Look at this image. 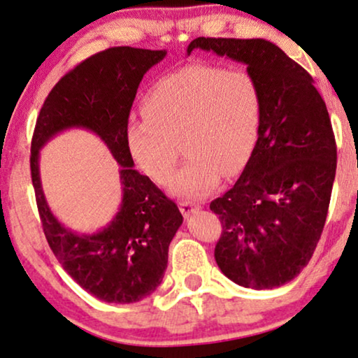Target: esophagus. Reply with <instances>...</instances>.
Instances as JSON below:
<instances>
[{
	"instance_id": "esophagus-1",
	"label": "esophagus",
	"mask_w": 358,
	"mask_h": 358,
	"mask_svg": "<svg viewBox=\"0 0 358 358\" xmlns=\"http://www.w3.org/2000/svg\"><path fill=\"white\" fill-rule=\"evenodd\" d=\"M178 204H180V211L183 213V216H189V214H193L194 211H198V209L201 208V204L189 201V199H183V201H180Z\"/></svg>"
}]
</instances>
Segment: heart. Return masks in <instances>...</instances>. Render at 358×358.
<instances>
[{"instance_id": "heart-1", "label": "heart", "mask_w": 358, "mask_h": 358, "mask_svg": "<svg viewBox=\"0 0 358 358\" xmlns=\"http://www.w3.org/2000/svg\"><path fill=\"white\" fill-rule=\"evenodd\" d=\"M142 113L126 124L131 157L155 182H165L182 142L188 159L166 187L175 196L198 199L216 187L221 173H239L250 160L264 98L249 71L189 65L157 80Z\"/></svg>"}]
</instances>
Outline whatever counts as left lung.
<instances>
[{
	"mask_svg": "<svg viewBox=\"0 0 358 358\" xmlns=\"http://www.w3.org/2000/svg\"><path fill=\"white\" fill-rule=\"evenodd\" d=\"M194 49L245 64L264 98L254 154L209 204L222 226L214 259L241 287H282L311 260L327 217L337 147L326 103L313 76L268 41L198 37L188 55Z\"/></svg>",
	"mask_w": 358,
	"mask_h": 358,
	"instance_id": "1",
	"label": "left lung"
}]
</instances>
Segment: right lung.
Segmentation results:
<instances>
[{
  "label": "right lung",
  "mask_w": 358,
  "mask_h": 358,
  "mask_svg": "<svg viewBox=\"0 0 358 358\" xmlns=\"http://www.w3.org/2000/svg\"><path fill=\"white\" fill-rule=\"evenodd\" d=\"M165 54L111 47L88 57L52 88L32 136L31 176L45 239L66 273L106 303H136L155 292L164 278L170 242L183 222L178 206L149 176L134 170L124 134L139 83ZM70 127L98 134L122 165V208L94 235H78L62 227L41 192L38 150L57 131Z\"/></svg>",
  "instance_id": "1"
}]
</instances>
